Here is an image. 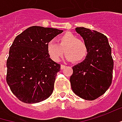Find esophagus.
Returning a JSON list of instances; mask_svg holds the SVG:
<instances>
[{"instance_id":"1","label":"esophagus","mask_w":122,"mask_h":122,"mask_svg":"<svg viewBox=\"0 0 122 122\" xmlns=\"http://www.w3.org/2000/svg\"><path fill=\"white\" fill-rule=\"evenodd\" d=\"M65 68H66V66H65V65H61V70L64 69Z\"/></svg>"}]
</instances>
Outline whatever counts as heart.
I'll return each mask as SVG.
<instances>
[{"label":"heart","instance_id":"1","mask_svg":"<svg viewBox=\"0 0 122 122\" xmlns=\"http://www.w3.org/2000/svg\"><path fill=\"white\" fill-rule=\"evenodd\" d=\"M58 44L50 41L47 44V52L54 61H59L65 54L66 60L79 63L84 61L88 54L86 43L71 32H66L57 39Z\"/></svg>","mask_w":122,"mask_h":122}]
</instances>
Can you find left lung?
<instances>
[{
	"instance_id": "obj_1",
	"label": "left lung",
	"mask_w": 122,
	"mask_h": 122,
	"mask_svg": "<svg viewBox=\"0 0 122 122\" xmlns=\"http://www.w3.org/2000/svg\"><path fill=\"white\" fill-rule=\"evenodd\" d=\"M75 30L88 47V54L72 67L70 81L75 95L91 101L104 95L112 83L114 63L111 47L103 34L83 27Z\"/></svg>"
}]
</instances>
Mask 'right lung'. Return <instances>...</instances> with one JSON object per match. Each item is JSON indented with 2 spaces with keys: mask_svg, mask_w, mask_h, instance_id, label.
<instances>
[{
  "mask_svg": "<svg viewBox=\"0 0 122 122\" xmlns=\"http://www.w3.org/2000/svg\"><path fill=\"white\" fill-rule=\"evenodd\" d=\"M62 32L32 26L15 38L7 60L6 81L20 101L34 104L52 95L61 65L50 58L47 44Z\"/></svg>",
  "mask_w": 122,
  "mask_h": 122,
  "instance_id": "obj_1",
  "label": "right lung"
}]
</instances>
